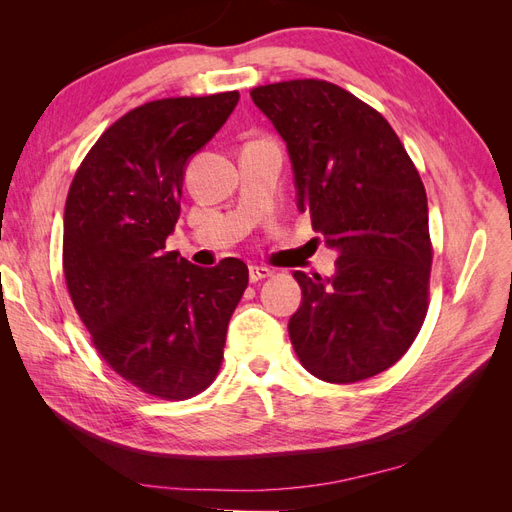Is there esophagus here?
Returning a JSON list of instances; mask_svg holds the SVG:
<instances>
[{
  "label": "esophagus",
  "mask_w": 512,
  "mask_h": 512,
  "mask_svg": "<svg viewBox=\"0 0 512 512\" xmlns=\"http://www.w3.org/2000/svg\"><path fill=\"white\" fill-rule=\"evenodd\" d=\"M273 275V271L271 269H267V267H250V282H260V280H265V277H271Z\"/></svg>",
  "instance_id": "esophagus-1"
}]
</instances>
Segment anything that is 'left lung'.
<instances>
[{
  "mask_svg": "<svg viewBox=\"0 0 512 512\" xmlns=\"http://www.w3.org/2000/svg\"><path fill=\"white\" fill-rule=\"evenodd\" d=\"M250 96L286 141L299 209L339 252L335 277L294 271L303 301L288 322L292 348L324 382L376 376L427 316L433 245L421 175L391 123L339 85L294 79Z\"/></svg>",
  "mask_w": 512,
  "mask_h": 512,
  "instance_id": "left-lung-1",
  "label": "left lung"
}]
</instances>
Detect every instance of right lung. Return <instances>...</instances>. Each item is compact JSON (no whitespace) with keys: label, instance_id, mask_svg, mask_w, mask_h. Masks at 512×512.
<instances>
[{"label":"right lung","instance_id":"obj_1","mask_svg":"<svg viewBox=\"0 0 512 512\" xmlns=\"http://www.w3.org/2000/svg\"><path fill=\"white\" fill-rule=\"evenodd\" d=\"M239 91L145 102L106 128L72 179L64 275L106 365L145 395L183 401L218 376L247 265L211 269L166 252L183 173L235 111Z\"/></svg>","mask_w":512,"mask_h":512}]
</instances>
